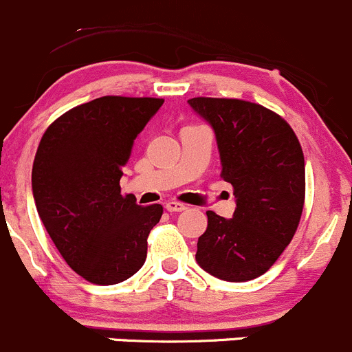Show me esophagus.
I'll return each instance as SVG.
<instances>
[{
  "label": "esophagus",
  "instance_id": "obj_1",
  "mask_svg": "<svg viewBox=\"0 0 352 352\" xmlns=\"http://www.w3.org/2000/svg\"><path fill=\"white\" fill-rule=\"evenodd\" d=\"M165 208H166V211H170V212H179V211H184V209H187V206L182 204V202H179V201H168L165 204Z\"/></svg>",
  "mask_w": 352,
  "mask_h": 352
}]
</instances>
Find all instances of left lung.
I'll list each match as a JSON object with an SVG mask.
<instances>
[{
  "label": "left lung",
  "instance_id": "8db88e82",
  "mask_svg": "<svg viewBox=\"0 0 352 352\" xmlns=\"http://www.w3.org/2000/svg\"><path fill=\"white\" fill-rule=\"evenodd\" d=\"M189 104L214 129L221 177L236 197L232 219L206 212L196 261L223 281H250L271 269L300 225L303 150L279 113L254 102L196 97Z\"/></svg>",
  "mask_w": 352,
  "mask_h": 352
}]
</instances>
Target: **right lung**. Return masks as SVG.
<instances>
[{
    "mask_svg": "<svg viewBox=\"0 0 352 352\" xmlns=\"http://www.w3.org/2000/svg\"><path fill=\"white\" fill-rule=\"evenodd\" d=\"M163 98L107 97L73 107L45 129L32 166L38 216L66 264L88 283L117 285L146 261L162 204L120 194L134 140Z\"/></svg>",
    "mask_w": 352,
    "mask_h": 352,
    "instance_id": "right-lung-1",
    "label": "right lung"
}]
</instances>
